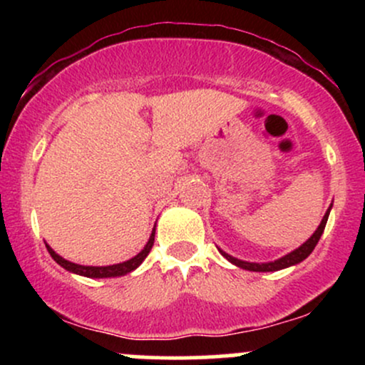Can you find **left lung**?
<instances>
[{
  "mask_svg": "<svg viewBox=\"0 0 365 365\" xmlns=\"http://www.w3.org/2000/svg\"><path fill=\"white\" fill-rule=\"evenodd\" d=\"M329 211H331V206H329L328 211H326L324 217H322L321 225L317 226V230L312 233V237L309 238L307 242H304V244L300 245L299 249L292 250L290 254L283 255V257L276 259V261H273V262H247V261H240V259H237V257H233V255L223 252V250H221V249H217V250H220L221 255L228 259V261L232 262V264H235V266L242 267V269L255 271V273H269V271H279V269H284V267L295 266V264L302 262L304 259H307L309 255H311L312 250H314V247L317 245V242H319L322 232H324V226H326V223H328Z\"/></svg>",
  "mask_w": 365,
  "mask_h": 365,
  "instance_id": "obj_1",
  "label": "left lung"
}]
</instances>
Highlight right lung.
I'll list each match as a JSON object with an SVG mask.
<instances>
[{
  "label": "right lung",
  "mask_w": 365,
  "mask_h": 365,
  "mask_svg": "<svg viewBox=\"0 0 365 365\" xmlns=\"http://www.w3.org/2000/svg\"><path fill=\"white\" fill-rule=\"evenodd\" d=\"M154 233H156V230H153V233H150V237H149V242L145 244L144 249H142L140 252L135 255V257L128 259V261L120 262V264H113V266H81V264H75V262L66 261V259H63L61 255H58L56 252H54L49 245H46V247H48V252L51 254V257L54 259V261L60 264L61 267H65L66 271H70V273L87 276V278H116V276H123L127 273H132L133 269H137V267L140 266L142 261L148 257L150 249H153Z\"/></svg>",
  "instance_id": "1"
}]
</instances>
